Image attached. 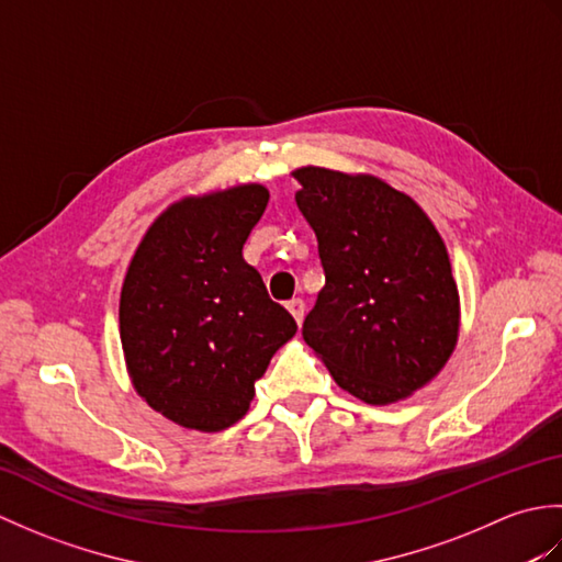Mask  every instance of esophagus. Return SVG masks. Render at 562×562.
I'll use <instances>...</instances> for the list:
<instances>
[{"label":"esophagus","instance_id":"obj_1","mask_svg":"<svg viewBox=\"0 0 562 562\" xmlns=\"http://www.w3.org/2000/svg\"><path fill=\"white\" fill-rule=\"evenodd\" d=\"M284 306H288V312L292 314V318L296 321V324H302V321H304V302L302 300H292V302H288Z\"/></svg>","mask_w":562,"mask_h":562}]
</instances>
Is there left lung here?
Segmentation results:
<instances>
[{
	"instance_id": "1",
	"label": "left lung",
	"mask_w": 562,
	"mask_h": 562,
	"mask_svg": "<svg viewBox=\"0 0 562 562\" xmlns=\"http://www.w3.org/2000/svg\"><path fill=\"white\" fill-rule=\"evenodd\" d=\"M326 284L304 340L369 405L411 398L457 348L461 302L447 246L417 202L372 173L292 171Z\"/></svg>"
}]
</instances>
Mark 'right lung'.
<instances>
[{"label":"right lung","instance_id":"add662e5","mask_svg":"<svg viewBox=\"0 0 562 562\" xmlns=\"http://www.w3.org/2000/svg\"><path fill=\"white\" fill-rule=\"evenodd\" d=\"M268 200L260 183L186 195L151 222L127 266V376L149 408L186 429L220 432L241 420L256 381L296 333L241 254Z\"/></svg>","mask_w":562,"mask_h":562}]
</instances>
